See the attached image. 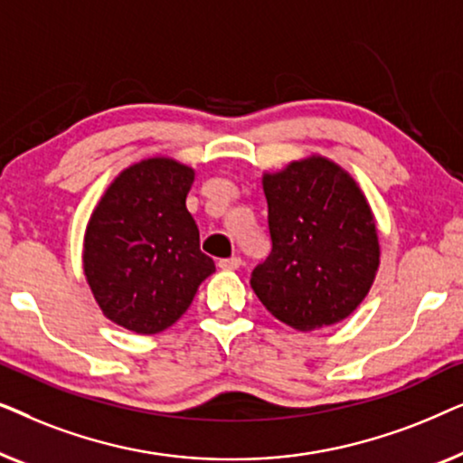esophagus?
<instances>
[{
    "label": "esophagus",
    "mask_w": 463,
    "mask_h": 463,
    "mask_svg": "<svg viewBox=\"0 0 463 463\" xmlns=\"http://www.w3.org/2000/svg\"><path fill=\"white\" fill-rule=\"evenodd\" d=\"M221 269H225V271H232V269H238L240 265H242V259L240 257H230V259H221V261L217 263Z\"/></svg>",
    "instance_id": "1"
}]
</instances>
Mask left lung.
<instances>
[{
	"instance_id": "8db88e82",
	"label": "left lung",
	"mask_w": 463,
	"mask_h": 463,
	"mask_svg": "<svg viewBox=\"0 0 463 463\" xmlns=\"http://www.w3.org/2000/svg\"><path fill=\"white\" fill-rule=\"evenodd\" d=\"M271 252L250 287L271 316L297 331L347 318L375 280L379 240L358 183L322 156L263 175Z\"/></svg>"
}]
</instances>
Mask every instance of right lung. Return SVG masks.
I'll list each match as a JSON object with an SVG mask.
<instances>
[{"label": "right lung", "instance_id": "obj_1", "mask_svg": "<svg viewBox=\"0 0 463 463\" xmlns=\"http://www.w3.org/2000/svg\"><path fill=\"white\" fill-rule=\"evenodd\" d=\"M194 176L173 157L132 164L88 221L86 280L107 318L137 335L173 326L214 271L185 206Z\"/></svg>", "mask_w": 463, "mask_h": 463}]
</instances>
